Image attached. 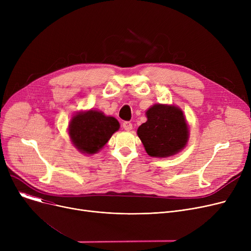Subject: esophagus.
<instances>
[{
  "mask_svg": "<svg viewBox=\"0 0 251 251\" xmlns=\"http://www.w3.org/2000/svg\"><path fill=\"white\" fill-rule=\"evenodd\" d=\"M123 128H124L126 131L132 130V123H131V122H128V121L124 122V123H123Z\"/></svg>",
  "mask_w": 251,
  "mask_h": 251,
  "instance_id": "esophagus-1",
  "label": "esophagus"
}]
</instances>
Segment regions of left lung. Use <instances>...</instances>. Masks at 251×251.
<instances>
[{"label":"left lung","mask_w":251,"mask_h":251,"mask_svg":"<svg viewBox=\"0 0 251 251\" xmlns=\"http://www.w3.org/2000/svg\"><path fill=\"white\" fill-rule=\"evenodd\" d=\"M146 114L148 121L138 127L137 135L149 155L172 156L186 147L189 130L181 109L155 103Z\"/></svg>","instance_id":"8db88e82"}]
</instances>
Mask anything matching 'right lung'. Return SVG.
<instances>
[{
    "label": "right lung",
    "instance_id": "1",
    "mask_svg": "<svg viewBox=\"0 0 251 251\" xmlns=\"http://www.w3.org/2000/svg\"><path fill=\"white\" fill-rule=\"evenodd\" d=\"M120 128L117 119L102 112L89 110L75 114L69 124L68 133L74 147L82 153L94 154L103 148Z\"/></svg>",
    "mask_w": 251,
    "mask_h": 251
}]
</instances>
